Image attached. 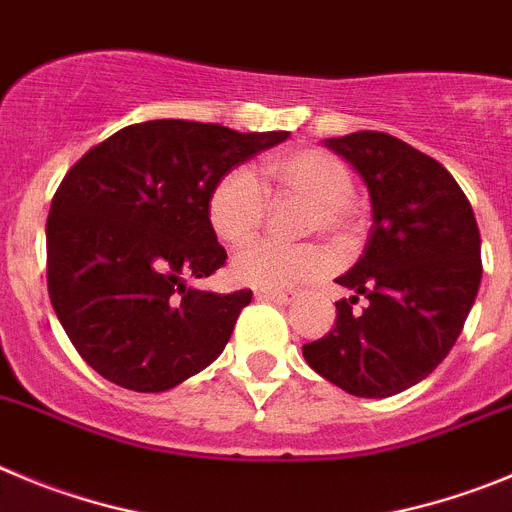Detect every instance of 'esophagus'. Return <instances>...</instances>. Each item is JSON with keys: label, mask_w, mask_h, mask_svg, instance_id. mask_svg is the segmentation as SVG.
<instances>
[{"label": "esophagus", "mask_w": 512, "mask_h": 512, "mask_svg": "<svg viewBox=\"0 0 512 512\" xmlns=\"http://www.w3.org/2000/svg\"><path fill=\"white\" fill-rule=\"evenodd\" d=\"M257 298H260V301H273L285 306V303L296 301V290H257Z\"/></svg>", "instance_id": "1"}]
</instances>
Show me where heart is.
<instances>
[{"label":"heart","mask_w":512,"mask_h":512,"mask_svg":"<svg viewBox=\"0 0 512 512\" xmlns=\"http://www.w3.org/2000/svg\"><path fill=\"white\" fill-rule=\"evenodd\" d=\"M262 183L247 168L224 173L209 193V224L224 245L250 242L265 222L267 193L296 196L311 204L306 232H324L342 242L357 229V206L352 201V170L321 147L283 150L262 163ZM331 260L319 245H280L270 239L252 242L232 262L237 280L265 290H288L316 280Z\"/></svg>","instance_id":"obj_1"}]
</instances>
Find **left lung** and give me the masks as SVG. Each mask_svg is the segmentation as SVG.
Wrapping results in <instances>:
<instances>
[{
    "label": "left lung",
    "mask_w": 512,
    "mask_h": 512,
    "mask_svg": "<svg viewBox=\"0 0 512 512\" xmlns=\"http://www.w3.org/2000/svg\"><path fill=\"white\" fill-rule=\"evenodd\" d=\"M324 145L367 183L372 227L357 265L336 278L354 296L303 357L344 393L388 398L431 375L462 334L482 278L480 229L449 170L408 142L362 130Z\"/></svg>",
    "instance_id": "8db88e82"
}]
</instances>
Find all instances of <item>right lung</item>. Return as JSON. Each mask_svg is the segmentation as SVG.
<instances>
[{
    "instance_id": "add662e5",
    "label": "right lung",
    "mask_w": 512,
    "mask_h": 512,
    "mask_svg": "<svg viewBox=\"0 0 512 512\" xmlns=\"http://www.w3.org/2000/svg\"><path fill=\"white\" fill-rule=\"evenodd\" d=\"M283 140L288 132L153 119L76 160L53 196L45 239L50 303L86 365L127 390L160 393L222 354L252 290L186 285L227 262L209 193Z\"/></svg>"
}]
</instances>
